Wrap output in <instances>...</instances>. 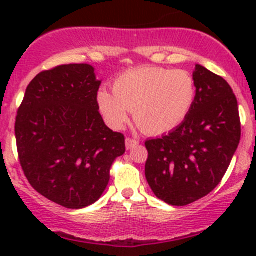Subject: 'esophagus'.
I'll return each instance as SVG.
<instances>
[{"label": "esophagus", "instance_id": "esophagus-1", "mask_svg": "<svg viewBox=\"0 0 256 256\" xmlns=\"http://www.w3.org/2000/svg\"><path fill=\"white\" fill-rule=\"evenodd\" d=\"M138 144V140H136V138H126V148L128 150L132 148V147H135Z\"/></svg>", "mask_w": 256, "mask_h": 256}]
</instances>
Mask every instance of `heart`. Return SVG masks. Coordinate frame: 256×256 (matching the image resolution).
Wrapping results in <instances>:
<instances>
[{"label":"heart","instance_id":"obj_1","mask_svg":"<svg viewBox=\"0 0 256 256\" xmlns=\"http://www.w3.org/2000/svg\"><path fill=\"white\" fill-rule=\"evenodd\" d=\"M114 95L102 90L100 112L108 122L120 128L132 112L136 125L150 135L166 134L188 118L197 98L192 74L164 66H140L114 82Z\"/></svg>","mask_w":256,"mask_h":256}]
</instances>
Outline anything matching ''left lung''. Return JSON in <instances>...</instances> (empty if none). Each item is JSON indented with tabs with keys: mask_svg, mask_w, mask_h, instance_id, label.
I'll return each mask as SVG.
<instances>
[{
	"mask_svg": "<svg viewBox=\"0 0 256 256\" xmlns=\"http://www.w3.org/2000/svg\"><path fill=\"white\" fill-rule=\"evenodd\" d=\"M197 98L188 118L168 135L144 142V174L157 198L190 204L220 183L242 135L233 89L222 76L197 64Z\"/></svg>",
	"mask_w": 256,
	"mask_h": 256,
	"instance_id": "1",
	"label": "left lung"
}]
</instances>
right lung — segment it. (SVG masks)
Returning <instances> with one entry per match:
<instances>
[{
    "label": "right lung",
    "mask_w": 256,
    "mask_h": 256,
    "mask_svg": "<svg viewBox=\"0 0 256 256\" xmlns=\"http://www.w3.org/2000/svg\"><path fill=\"white\" fill-rule=\"evenodd\" d=\"M89 64L43 70L26 89L16 116L18 158L40 194L69 209L96 202L110 170L125 154V136L105 125Z\"/></svg>",
    "instance_id": "right-lung-1"
}]
</instances>
